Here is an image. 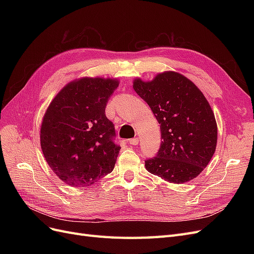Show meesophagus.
I'll use <instances>...</instances> for the list:
<instances>
[{
    "label": "esophagus",
    "instance_id": "34e87169",
    "mask_svg": "<svg viewBox=\"0 0 254 254\" xmlns=\"http://www.w3.org/2000/svg\"><path fill=\"white\" fill-rule=\"evenodd\" d=\"M128 143L130 145H137V144H139V139H137V137H133V139H130L128 141Z\"/></svg>",
    "mask_w": 254,
    "mask_h": 254
}]
</instances>
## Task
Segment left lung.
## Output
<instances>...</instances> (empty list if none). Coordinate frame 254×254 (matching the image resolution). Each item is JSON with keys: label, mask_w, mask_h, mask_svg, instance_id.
Returning a JSON list of instances; mask_svg holds the SVG:
<instances>
[{"label": "left lung", "mask_w": 254, "mask_h": 254, "mask_svg": "<svg viewBox=\"0 0 254 254\" xmlns=\"http://www.w3.org/2000/svg\"><path fill=\"white\" fill-rule=\"evenodd\" d=\"M133 89L148 104L161 129L160 149L145 161L146 170L171 183L196 178L217 144V124L202 92L173 71L160 73L151 81L135 78Z\"/></svg>", "instance_id": "8db88e82"}]
</instances>
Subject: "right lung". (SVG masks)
I'll return each instance as SVG.
<instances>
[{"label":"right lung","instance_id":"add662e5","mask_svg":"<svg viewBox=\"0 0 254 254\" xmlns=\"http://www.w3.org/2000/svg\"><path fill=\"white\" fill-rule=\"evenodd\" d=\"M120 81L82 77L67 83L45 112L40 143L49 166L70 187L84 188L113 171L121 147L105 109Z\"/></svg>","mask_w":254,"mask_h":254}]
</instances>
